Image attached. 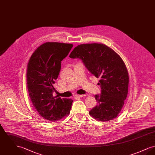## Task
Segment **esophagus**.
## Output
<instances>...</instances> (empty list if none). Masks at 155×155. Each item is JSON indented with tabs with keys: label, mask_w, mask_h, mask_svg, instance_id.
I'll use <instances>...</instances> for the list:
<instances>
[{
	"label": "esophagus",
	"mask_w": 155,
	"mask_h": 155,
	"mask_svg": "<svg viewBox=\"0 0 155 155\" xmlns=\"http://www.w3.org/2000/svg\"><path fill=\"white\" fill-rule=\"evenodd\" d=\"M85 96V95H76L75 97H82L83 96Z\"/></svg>",
	"instance_id": "obj_1"
}]
</instances>
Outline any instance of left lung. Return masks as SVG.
I'll return each instance as SVG.
<instances>
[{
    "label": "left lung",
    "instance_id": "8db88e82",
    "mask_svg": "<svg viewBox=\"0 0 155 155\" xmlns=\"http://www.w3.org/2000/svg\"><path fill=\"white\" fill-rule=\"evenodd\" d=\"M69 57L81 59L87 68L97 78L101 94L95 97L97 104L89 114L100 121L116 118L121 110L127 96L129 76L125 63L110 48L102 44H81Z\"/></svg>",
    "mask_w": 155,
    "mask_h": 155
}]
</instances>
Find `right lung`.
<instances>
[{"instance_id":"right-lung-1","label":"right lung","mask_w":155,"mask_h":155,"mask_svg":"<svg viewBox=\"0 0 155 155\" xmlns=\"http://www.w3.org/2000/svg\"><path fill=\"white\" fill-rule=\"evenodd\" d=\"M73 45L46 42L39 46L30 58L27 71V84L33 106L39 115L57 121L69 114L73 100L53 96V85L58 78L61 62Z\"/></svg>"}]
</instances>
